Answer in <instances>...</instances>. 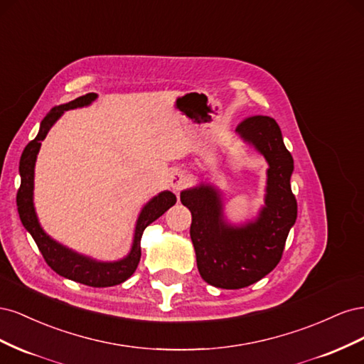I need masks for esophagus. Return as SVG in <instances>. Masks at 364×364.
Returning a JSON list of instances; mask_svg holds the SVG:
<instances>
[{"label": "esophagus", "mask_w": 364, "mask_h": 364, "mask_svg": "<svg viewBox=\"0 0 364 364\" xmlns=\"http://www.w3.org/2000/svg\"><path fill=\"white\" fill-rule=\"evenodd\" d=\"M186 183H188V176H186V173H183V171H176L170 178V185L176 193L183 190Z\"/></svg>", "instance_id": "34e87169"}]
</instances>
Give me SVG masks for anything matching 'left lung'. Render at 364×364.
Masks as SVG:
<instances>
[{
	"label": "left lung",
	"instance_id": "obj_1",
	"mask_svg": "<svg viewBox=\"0 0 364 364\" xmlns=\"http://www.w3.org/2000/svg\"><path fill=\"white\" fill-rule=\"evenodd\" d=\"M237 132L269 162L266 206L255 222L241 228L228 225L220 194L209 185L181 194L182 205L193 215L190 235L200 277L226 290L247 287L278 266L297 217L290 186L293 158L284 146L277 121L266 115L247 117Z\"/></svg>",
	"mask_w": 364,
	"mask_h": 364
}]
</instances>
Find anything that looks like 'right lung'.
<instances>
[{"instance_id":"1","label":"right lung","mask_w":364,"mask_h":364,"mask_svg":"<svg viewBox=\"0 0 364 364\" xmlns=\"http://www.w3.org/2000/svg\"><path fill=\"white\" fill-rule=\"evenodd\" d=\"M95 98L97 94L94 92L82 95L67 105H60L51 109L50 114L43 118L38 136L26 146L23 156H21L19 161L21 186L16 194V205L21 222H23L24 228L31 234L33 240L36 241L43 259H46V262L54 272L59 273L60 277L90 285V287H112V285L124 282L134 274L141 259L142 232H144V229L150 223L155 222L156 218H159L168 208H171L176 203V196L170 191H164L156 197H153V199L142 208L135 228L134 246H132L130 253L124 259L115 262H98L91 258L79 255V253H75L56 243V241L51 240L42 230L35 213V206H33V179H35V162L38 151L41 149V142L46 139L48 130L65 111L74 107L87 106L91 102H94Z\"/></svg>"}]
</instances>
